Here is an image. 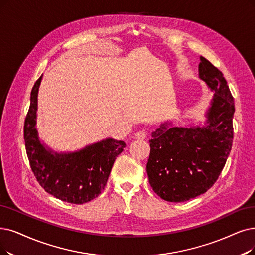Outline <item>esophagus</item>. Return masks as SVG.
<instances>
[{"label":"esophagus","instance_id":"34e87169","mask_svg":"<svg viewBox=\"0 0 255 255\" xmlns=\"http://www.w3.org/2000/svg\"><path fill=\"white\" fill-rule=\"evenodd\" d=\"M135 138L136 139H140V140H143V139L146 138V134L144 133L143 130H139V131H137V133L135 134Z\"/></svg>","mask_w":255,"mask_h":255}]
</instances>
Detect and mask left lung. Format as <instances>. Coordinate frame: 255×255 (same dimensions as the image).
I'll return each instance as SVG.
<instances>
[{
	"mask_svg": "<svg viewBox=\"0 0 255 255\" xmlns=\"http://www.w3.org/2000/svg\"><path fill=\"white\" fill-rule=\"evenodd\" d=\"M199 77L213 92L204 124L174 127L167 121L149 140V184L168 202H184L206 192L218 180L232 146L234 101L227 81L203 56Z\"/></svg>",
	"mask_w": 255,
	"mask_h": 255,
	"instance_id": "1",
	"label": "left lung"
}]
</instances>
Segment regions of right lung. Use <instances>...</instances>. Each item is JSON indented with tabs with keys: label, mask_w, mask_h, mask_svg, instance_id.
I'll list each match as a JSON object with an SVG mask.
<instances>
[{
	"label": "right lung",
	"mask_w": 255,
	"mask_h": 255,
	"mask_svg": "<svg viewBox=\"0 0 255 255\" xmlns=\"http://www.w3.org/2000/svg\"><path fill=\"white\" fill-rule=\"evenodd\" d=\"M43 75L34 84L25 119L24 140L33 174L48 193L64 202L84 204L105 189L117 156L126 143L106 138L75 151L57 152L39 139L36 128L37 95Z\"/></svg>",
	"instance_id": "obj_1"
}]
</instances>
